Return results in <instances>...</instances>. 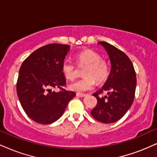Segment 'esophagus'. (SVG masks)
I'll list each match as a JSON object with an SVG mask.
<instances>
[{"instance_id":"1","label":"esophagus","mask_w":157,"mask_h":157,"mask_svg":"<svg viewBox=\"0 0 157 157\" xmlns=\"http://www.w3.org/2000/svg\"><path fill=\"white\" fill-rule=\"evenodd\" d=\"M76 95H77V96H78V97H84L86 96V94H85V93H77Z\"/></svg>"}]
</instances>
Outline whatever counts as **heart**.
<instances>
[{"instance_id":"heart-1","label":"heart","mask_w":157,"mask_h":157,"mask_svg":"<svg viewBox=\"0 0 157 157\" xmlns=\"http://www.w3.org/2000/svg\"><path fill=\"white\" fill-rule=\"evenodd\" d=\"M77 66L85 67L82 75L85 76L69 85L71 90L77 92H85L94 87L96 81L103 83L108 79L110 74V65L96 51L87 49L77 53L75 56ZM74 62L65 59L61 64V72L69 80H74L77 75V68Z\"/></svg>"}]
</instances>
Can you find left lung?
Segmentation results:
<instances>
[{
	"label": "left lung",
	"mask_w": 157,
	"mask_h": 157,
	"mask_svg": "<svg viewBox=\"0 0 157 157\" xmlns=\"http://www.w3.org/2000/svg\"><path fill=\"white\" fill-rule=\"evenodd\" d=\"M106 49L111 61V72L101 89L93 93L97 105L91 111L95 120L102 123L115 122L132 106L136 88L133 64L123 51L106 42H98ZM104 92L107 95L102 97Z\"/></svg>",
	"instance_id": "obj_1"
}]
</instances>
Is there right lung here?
I'll return each instance as SVG.
<instances>
[{"instance_id": "obj_1", "label": "right lung", "mask_w": 157, "mask_h": 157, "mask_svg": "<svg viewBox=\"0 0 157 157\" xmlns=\"http://www.w3.org/2000/svg\"><path fill=\"white\" fill-rule=\"evenodd\" d=\"M70 50L68 45L42 46L23 61L17 82L18 98L27 116L40 124H51L64 113L74 91L64 88L66 79L61 64ZM58 87L59 91H52Z\"/></svg>"}]
</instances>
